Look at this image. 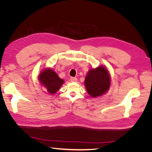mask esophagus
<instances>
[{"label":"esophagus","instance_id":"1","mask_svg":"<svg viewBox=\"0 0 152 152\" xmlns=\"http://www.w3.org/2000/svg\"><path fill=\"white\" fill-rule=\"evenodd\" d=\"M70 80H71L72 82H74L77 81V78H75V77H71L70 78Z\"/></svg>","mask_w":152,"mask_h":152}]
</instances>
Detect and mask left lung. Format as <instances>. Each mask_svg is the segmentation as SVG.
Wrapping results in <instances>:
<instances>
[{"mask_svg":"<svg viewBox=\"0 0 152 152\" xmlns=\"http://www.w3.org/2000/svg\"><path fill=\"white\" fill-rule=\"evenodd\" d=\"M85 86L88 94L93 98L102 96L110 86V76L108 70L101 66L90 70L86 77Z\"/></svg>","mask_w":152,"mask_h":152,"instance_id":"left-lung-1","label":"left lung"}]
</instances>
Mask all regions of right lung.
Masks as SVG:
<instances>
[{
  "mask_svg": "<svg viewBox=\"0 0 152 152\" xmlns=\"http://www.w3.org/2000/svg\"><path fill=\"white\" fill-rule=\"evenodd\" d=\"M39 79L41 84L51 94L56 93L64 82V80L60 79L57 73L50 68L45 69L41 72Z\"/></svg>",
  "mask_w": 152,
  "mask_h": 152,
  "instance_id": "add662e5",
  "label": "right lung"
}]
</instances>
